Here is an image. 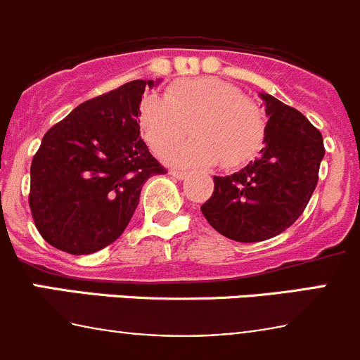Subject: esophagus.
I'll return each mask as SVG.
<instances>
[{
    "mask_svg": "<svg viewBox=\"0 0 360 360\" xmlns=\"http://www.w3.org/2000/svg\"><path fill=\"white\" fill-rule=\"evenodd\" d=\"M170 176L176 177V179H186V177H188V172H186V170L174 169V170H170Z\"/></svg>",
    "mask_w": 360,
    "mask_h": 360,
    "instance_id": "1",
    "label": "esophagus"
}]
</instances>
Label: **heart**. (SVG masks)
Instances as JSON below:
<instances>
[{"instance_id": "b5f03b06", "label": "heart", "mask_w": 360, "mask_h": 360, "mask_svg": "<svg viewBox=\"0 0 360 360\" xmlns=\"http://www.w3.org/2000/svg\"><path fill=\"white\" fill-rule=\"evenodd\" d=\"M141 134L153 153L174 148V165H214L237 169L264 146L266 112L238 86L217 78H191L167 86L163 99L146 97L137 112Z\"/></svg>"}]
</instances>
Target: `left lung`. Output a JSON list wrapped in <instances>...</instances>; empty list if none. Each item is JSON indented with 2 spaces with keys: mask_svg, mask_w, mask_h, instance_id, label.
Wrapping results in <instances>:
<instances>
[{
  "mask_svg": "<svg viewBox=\"0 0 360 360\" xmlns=\"http://www.w3.org/2000/svg\"><path fill=\"white\" fill-rule=\"evenodd\" d=\"M268 132L261 157L231 176L214 177L200 207L210 226L237 242H261L288 230L303 214L324 158L322 134L307 116L268 94Z\"/></svg>",
  "mask_w": 360,
  "mask_h": 360,
  "instance_id": "8db88e82",
  "label": "left lung"
}]
</instances>
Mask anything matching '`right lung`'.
Masks as SVG:
<instances>
[{"label": "right lung", "mask_w": 360, "mask_h": 360, "mask_svg": "<svg viewBox=\"0 0 360 360\" xmlns=\"http://www.w3.org/2000/svg\"><path fill=\"white\" fill-rule=\"evenodd\" d=\"M134 79L85 101L43 136L31 163L29 209L39 235L75 256L112 244L165 167L141 139L137 112L146 86Z\"/></svg>", "instance_id": "add662e5"}]
</instances>
